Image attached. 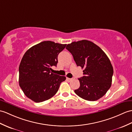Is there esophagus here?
Instances as JSON below:
<instances>
[{
    "label": "esophagus",
    "instance_id": "34e87169",
    "mask_svg": "<svg viewBox=\"0 0 132 132\" xmlns=\"http://www.w3.org/2000/svg\"><path fill=\"white\" fill-rule=\"evenodd\" d=\"M66 79L67 80H69V81H71L72 80L74 79V78H66Z\"/></svg>",
    "mask_w": 132,
    "mask_h": 132
}]
</instances>
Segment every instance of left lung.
Here are the masks:
<instances>
[{"instance_id": "1", "label": "left lung", "mask_w": 132, "mask_h": 132, "mask_svg": "<svg viewBox=\"0 0 132 132\" xmlns=\"http://www.w3.org/2000/svg\"><path fill=\"white\" fill-rule=\"evenodd\" d=\"M72 55L76 65L83 70L84 76L78 79L80 87L74 90L82 99L97 101L111 87L114 73L111 62L106 53L90 41L73 42L66 48Z\"/></svg>"}]
</instances>
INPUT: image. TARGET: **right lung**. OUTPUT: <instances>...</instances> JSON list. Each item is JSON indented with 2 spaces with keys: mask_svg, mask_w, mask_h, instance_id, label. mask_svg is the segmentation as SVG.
<instances>
[{
  "mask_svg": "<svg viewBox=\"0 0 132 132\" xmlns=\"http://www.w3.org/2000/svg\"><path fill=\"white\" fill-rule=\"evenodd\" d=\"M66 44L44 41L27 50L19 66V85L25 96L35 102H42L56 94L64 76L52 72L57 66L58 55Z\"/></svg>",
  "mask_w": 132,
  "mask_h": 132,
  "instance_id": "obj_1",
  "label": "right lung"
}]
</instances>
